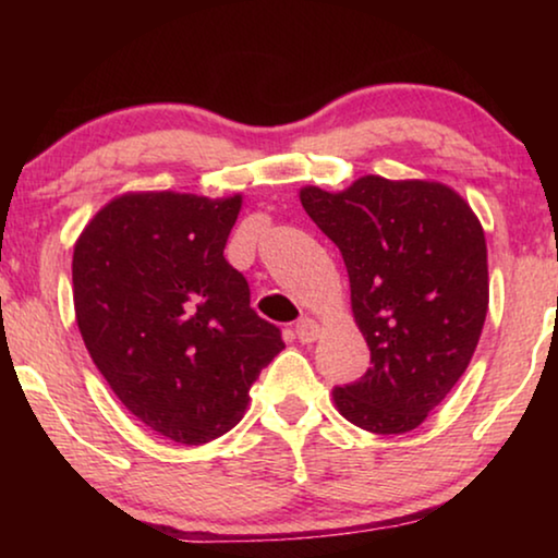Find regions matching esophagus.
I'll return each mask as SVG.
<instances>
[{
    "instance_id": "obj_1",
    "label": "esophagus",
    "mask_w": 558,
    "mask_h": 558,
    "mask_svg": "<svg viewBox=\"0 0 558 558\" xmlns=\"http://www.w3.org/2000/svg\"><path fill=\"white\" fill-rule=\"evenodd\" d=\"M294 332H296V340H300V342H315L319 338V325L315 323V319L302 317V319H296Z\"/></svg>"
}]
</instances>
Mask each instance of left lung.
<instances>
[{
    "instance_id": "obj_1",
    "label": "left lung",
    "mask_w": 558,
    "mask_h": 558,
    "mask_svg": "<svg viewBox=\"0 0 558 558\" xmlns=\"http://www.w3.org/2000/svg\"><path fill=\"white\" fill-rule=\"evenodd\" d=\"M300 201L340 248L371 368L332 391L350 424L416 429L475 353L487 315V246L475 213L439 182L365 174L342 193Z\"/></svg>"
}]
</instances>
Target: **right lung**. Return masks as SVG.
Instances as JSON below:
<instances>
[{"label": "right lung", "instance_id": "obj_1", "mask_svg": "<svg viewBox=\"0 0 558 558\" xmlns=\"http://www.w3.org/2000/svg\"><path fill=\"white\" fill-rule=\"evenodd\" d=\"M239 210L241 195L132 193L75 241V319L96 368L142 424L180 445L231 432L284 350L223 256Z\"/></svg>", "mask_w": 558, "mask_h": 558}]
</instances>
